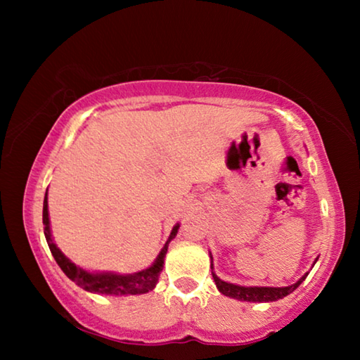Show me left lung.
I'll list each match as a JSON object with an SVG mask.
<instances>
[{
  "mask_svg": "<svg viewBox=\"0 0 360 360\" xmlns=\"http://www.w3.org/2000/svg\"><path fill=\"white\" fill-rule=\"evenodd\" d=\"M212 268L214 266H212V257H211V270ZM307 276H308V273H304V275L298 279L295 284L285 285V288H257V285H252V288H245V285L225 283L221 278H217L216 273L212 271V278H214V283L217 285L219 292L230 298H236V300H241V302H276V300H279V298L289 295L290 292H294L298 285L304 281V278Z\"/></svg>",
  "mask_w": 360,
  "mask_h": 360,
  "instance_id": "1",
  "label": "left lung"
}]
</instances>
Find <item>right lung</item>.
<instances>
[{
	"label": "right lung",
	"instance_id": "right-lung-1",
	"mask_svg": "<svg viewBox=\"0 0 360 360\" xmlns=\"http://www.w3.org/2000/svg\"><path fill=\"white\" fill-rule=\"evenodd\" d=\"M42 224H44V235L46 241L49 245V249L53 255V259L62 268L63 273L68 276L71 281H75L79 288L84 290L94 292V294H105V295H136V294H146L155 288L160 276V271L163 270V264H165V254L168 251V245L172 241L176 233H178L179 224H176L169 238L165 243V246L157 255L154 264L149 268H146L143 271L131 273V275H117V273H90L84 268L77 266L76 264L66 257V255L60 251L56 243L52 240L51 235V222H49V210H47V192L44 197V206H42Z\"/></svg>",
	"mask_w": 360,
	"mask_h": 360
}]
</instances>
